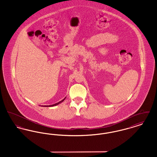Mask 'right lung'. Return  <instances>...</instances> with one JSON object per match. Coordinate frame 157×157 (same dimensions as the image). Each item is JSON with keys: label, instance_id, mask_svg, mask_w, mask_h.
I'll use <instances>...</instances> for the list:
<instances>
[{"label": "right lung", "instance_id": "add662e5", "mask_svg": "<svg viewBox=\"0 0 157 157\" xmlns=\"http://www.w3.org/2000/svg\"><path fill=\"white\" fill-rule=\"evenodd\" d=\"M65 98H64L63 100H62L61 101H60V102H58V103H56V104H55L51 105H49V106H48V105H46V106L45 105V106H46H46H56V105H57L59 104H60L62 102H63V101L65 100Z\"/></svg>", "mask_w": 157, "mask_h": 157}]
</instances>
